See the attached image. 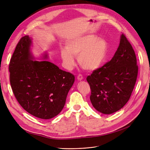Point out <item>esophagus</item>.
<instances>
[{
	"mask_svg": "<svg viewBox=\"0 0 150 150\" xmlns=\"http://www.w3.org/2000/svg\"><path fill=\"white\" fill-rule=\"evenodd\" d=\"M83 79V76H82L81 74H79V75L77 76V80H78L81 81V80H82Z\"/></svg>",
	"mask_w": 150,
	"mask_h": 150,
	"instance_id": "1",
	"label": "esophagus"
}]
</instances>
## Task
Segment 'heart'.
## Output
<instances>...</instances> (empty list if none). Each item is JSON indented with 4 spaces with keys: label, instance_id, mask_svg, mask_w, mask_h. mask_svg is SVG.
Masks as SVG:
<instances>
[{
    "label": "heart",
    "instance_id": "heart-1",
    "mask_svg": "<svg viewBox=\"0 0 150 150\" xmlns=\"http://www.w3.org/2000/svg\"><path fill=\"white\" fill-rule=\"evenodd\" d=\"M108 52L107 42L93 35L78 37L61 49V55L66 68L71 70L75 64V56H79L81 67L87 70L99 67L105 61Z\"/></svg>",
    "mask_w": 150,
    "mask_h": 150
}]
</instances>
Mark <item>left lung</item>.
I'll return each mask as SVG.
<instances>
[{"label":"left lung","instance_id":"obj_1","mask_svg":"<svg viewBox=\"0 0 150 150\" xmlns=\"http://www.w3.org/2000/svg\"><path fill=\"white\" fill-rule=\"evenodd\" d=\"M137 74L134 50L122 34L120 45L112 59L86 78L93 107L107 115L118 111L129 100Z\"/></svg>","mask_w":150,"mask_h":150}]
</instances>
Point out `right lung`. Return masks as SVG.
Returning <instances> with one entry per match:
<instances>
[{"mask_svg":"<svg viewBox=\"0 0 150 150\" xmlns=\"http://www.w3.org/2000/svg\"><path fill=\"white\" fill-rule=\"evenodd\" d=\"M31 43L25 35L16 45L9 64L11 87L25 111L38 118L51 119L62 110L75 76L49 61L32 60Z\"/></svg>","mask_w":150,"mask_h":150,"instance_id":"1","label":"right lung"}]
</instances>
